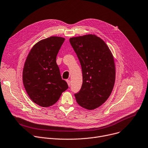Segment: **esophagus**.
I'll use <instances>...</instances> for the list:
<instances>
[{
  "label": "esophagus",
  "mask_w": 148,
  "mask_h": 148,
  "mask_svg": "<svg viewBox=\"0 0 148 148\" xmlns=\"http://www.w3.org/2000/svg\"><path fill=\"white\" fill-rule=\"evenodd\" d=\"M66 81H67V84H68L69 86H70V84H71L70 81V80H68V79H67V80H66Z\"/></svg>",
  "instance_id": "34e87169"
}]
</instances>
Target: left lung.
I'll list each match as a JSON object with an SVG mask.
<instances>
[{
  "instance_id": "1",
  "label": "left lung",
  "mask_w": 148,
  "mask_h": 148,
  "mask_svg": "<svg viewBox=\"0 0 148 148\" xmlns=\"http://www.w3.org/2000/svg\"><path fill=\"white\" fill-rule=\"evenodd\" d=\"M70 42L80 62L82 85L75 94L77 103L87 110L102 105L109 97L116 79L113 54L101 38L88 34L70 38Z\"/></svg>"
}]
</instances>
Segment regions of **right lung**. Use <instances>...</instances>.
<instances>
[{
    "instance_id": "1",
    "label": "right lung",
    "mask_w": 148,
    "mask_h": 148,
    "mask_svg": "<svg viewBox=\"0 0 148 148\" xmlns=\"http://www.w3.org/2000/svg\"><path fill=\"white\" fill-rule=\"evenodd\" d=\"M64 40L53 36L39 40L31 48L25 62L24 88L30 99L41 107L55 104L69 88L56 63V56Z\"/></svg>"
}]
</instances>
